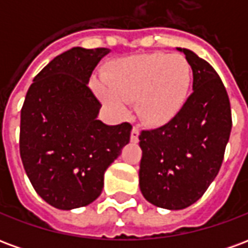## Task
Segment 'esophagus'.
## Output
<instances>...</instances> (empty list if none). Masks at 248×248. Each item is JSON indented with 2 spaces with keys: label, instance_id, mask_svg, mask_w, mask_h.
I'll list each match as a JSON object with an SVG mask.
<instances>
[{
  "label": "esophagus",
  "instance_id": "obj_1",
  "mask_svg": "<svg viewBox=\"0 0 248 248\" xmlns=\"http://www.w3.org/2000/svg\"><path fill=\"white\" fill-rule=\"evenodd\" d=\"M138 137H140V129H138V127H133L131 134H130L131 142H137V140H138Z\"/></svg>",
  "mask_w": 248,
  "mask_h": 248
}]
</instances>
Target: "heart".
Masks as SVG:
<instances>
[{
  "label": "heart",
  "instance_id": "heart-1",
  "mask_svg": "<svg viewBox=\"0 0 248 248\" xmlns=\"http://www.w3.org/2000/svg\"><path fill=\"white\" fill-rule=\"evenodd\" d=\"M191 79L190 63L182 54L151 53L124 58L114 66L108 83H94L98 95L119 113L137 101L140 118L162 126L182 108Z\"/></svg>",
  "mask_w": 248,
  "mask_h": 248
}]
</instances>
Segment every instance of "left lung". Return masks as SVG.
<instances>
[{"label": "left lung", "instance_id": "obj_1", "mask_svg": "<svg viewBox=\"0 0 248 248\" xmlns=\"http://www.w3.org/2000/svg\"><path fill=\"white\" fill-rule=\"evenodd\" d=\"M192 69V93L174 118L142 130L140 187L156 207L182 210L202 197L223 162L231 108L223 82L208 62L181 49Z\"/></svg>", "mask_w": 248, "mask_h": 248}]
</instances>
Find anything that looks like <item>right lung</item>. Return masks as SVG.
<instances>
[{
    "label": "right lung",
    "mask_w": 248,
    "mask_h": 248,
    "mask_svg": "<svg viewBox=\"0 0 248 248\" xmlns=\"http://www.w3.org/2000/svg\"><path fill=\"white\" fill-rule=\"evenodd\" d=\"M106 47H73L34 77L21 110L19 154L26 175L45 202L73 210L102 192L105 171L129 143L131 124H105L89 87Z\"/></svg>",
    "instance_id": "obj_1"
}]
</instances>
